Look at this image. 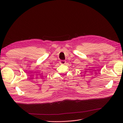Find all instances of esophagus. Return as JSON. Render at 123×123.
I'll return each instance as SVG.
<instances>
[{"instance_id":"34e87169","label":"esophagus","mask_w":123,"mask_h":123,"mask_svg":"<svg viewBox=\"0 0 123 123\" xmlns=\"http://www.w3.org/2000/svg\"><path fill=\"white\" fill-rule=\"evenodd\" d=\"M66 61H61L60 62V64L62 65H65V64H66Z\"/></svg>"}]
</instances>
